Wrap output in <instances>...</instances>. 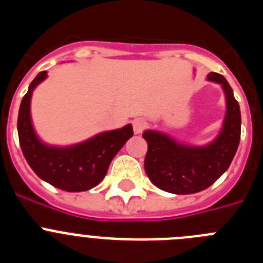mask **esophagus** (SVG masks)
Instances as JSON below:
<instances>
[{
	"label": "esophagus",
	"instance_id": "esophagus-1",
	"mask_svg": "<svg viewBox=\"0 0 263 263\" xmlns=\"http://www.w3.org/2000/svg\"><path fill=\"white\" fill-rule=\"evenodd\" d=\"M146 126H147V122L143 118H136L133 121V130L136 134L142 133L143 130L146 129Z\"/></svg>",
	"mask_w": 263,
	"mask_h": 263
}]
</instances>
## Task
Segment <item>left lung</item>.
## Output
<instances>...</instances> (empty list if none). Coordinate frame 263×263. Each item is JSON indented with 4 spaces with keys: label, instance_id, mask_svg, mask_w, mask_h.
Here are the masks:
<instances>
[{
    "label": "left lung",
    "instance_id": "obj_1",
    "mask_svg": "<svg viewBox=\"0 0 263 263\" xmlns=\"http://www.w3.org/2000/svg\"><path fill=\"white\" fill-rule=\"evenodd\" d=\"M206 79L222 87L227 99L224 125L216 139L205 146H188L155 130L142 134L147 142L145 171L158 188L176 195L200 192L231 166L241 137L240 105L227 79L211 72Z\"/></svg>",
    "mask_w": 263,
    "mask_h": 263
}]
</instances>
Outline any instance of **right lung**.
Segmentation results:
<instances>
[{"label": "right lung", "mask_w": 263, "mask_h": 263, "mask_svg": "<svg viewBox=\"0 0 263 263\" xmlns=\"http://www.w3.org/2000/svg\"><path fill=\"white\" fill-rule=\"evenodd\" d=\"M46 78L47 72H39L21 101L17 127L23 157L32 171L53 187L67 192L88 191L105 178L111 159L133 137V126L104 132L67 147L46 145L34 132L30 116L32 90Z\"/></svg>", "instance_id": "right-lung-1"}]
</instances>
